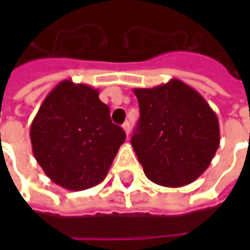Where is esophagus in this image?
I'll return each instance as SVG.
<instances>
[{"instance_id":"obj_1","label":"esophagus","mask_w":250,"mask_h":250,"mask_svg":"<svg viewBox=\"0 0 250 250\" xmlns=\"http://www.w3.org/2000/svg\"><path fill=\"white\" fill-rule=\"evenodd\" d=\"M122 127H123V130H125V134L128 135V134H130V123H128V122H125V125H122Z\"/></svg>"}]
</instances>
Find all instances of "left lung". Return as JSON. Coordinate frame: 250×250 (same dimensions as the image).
<instances>
[{
    "label": "left lung",
    "instance_id": "8db88e82",
    "mask_svg": "<svg viewBox=\"0 0 250 250\" xmlns=\"http://www.w3.org/2000/svg\"><path fill=\"white\" fill-rule=\"evenodd\" d=\"M134 93L141 118L131 145L147 178L165 188L194 182L220 146L214 111L201 93L178 79L135 88Z\"/></svg>",
    "mask_w": 250,
    "mask_h": 250
}]
</instances>
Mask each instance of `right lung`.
Segmentation results:
<instances>
[{"label": "right lung", "mask_w": 250, "mask_h": 250, "mask_svg": "<svg viewBox=\"0 0 250 250\" xmlns=\"http://www.w3.org/2000/svg\"><path fill=\"white\" fill-rule=\"evenodd\" d=\"M29 134L46 177L73 191L100 184L125 139L98 89L72 80H62L46 95Z\"/></svg>", "instance_id": "1"}]
</instances>
